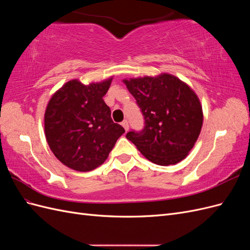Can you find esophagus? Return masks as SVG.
<instances>
[{
	"mask_svg": "<svg viewBox=\"0 0 250 250\" xmlns=\"http://www.w3.org/2000/svg\"><path fill=\"white\" fill-rule=\"evenodd\" d=\"M121 124H122V126L124 127V129L127 131L128 129H129V125H128V122H127V120H124L123 121V122L122 123H121Z\"/></svg>",
	"mask_w": 250,
	"mask_h": 250,
	"instance_id": "1",
	"label": "esophagus"
}]
</instances>
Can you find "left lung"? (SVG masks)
I'll use <instances>...</instances> for the list:
<instances>
[{
    "label": "left lung",
    "mask_w": 250,
    "mask_h": 250,
    "mask_svg": "<svg viewBox=\"0 0 250 250\" xmlns=\"http://www.w3.org/2000/svg\"><path fill=\"white\" fill-rule=\"evenodd\" d=\"M144 117V128L126 138L147 160L169 166L183 161L197 141L202 107L193 90L175 76L124 80Z\"/></svg>",
    "instance_id": "1"
}]
</instances>
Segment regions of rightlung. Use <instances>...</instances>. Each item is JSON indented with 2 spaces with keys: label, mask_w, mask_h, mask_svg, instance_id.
<instances>
[{
  "label": "right lung",
  "mask_w": 250,
  "mask_h": 250,
  "mask_svg": "<svg viewBox=\"0 0 250 250\" xmlns=\"http://www.w3.org/2000/svg\"><path fill=\"white\" fill-rule=\"evenodd\" d=\"M110 83L108 79L86 86L72 80L51 98L44 132L52 152L66 167L80 172L99 167L125 132L103 100Z\"/></svg>",
  "instance_id": "add662e5"
}]
</instances>
